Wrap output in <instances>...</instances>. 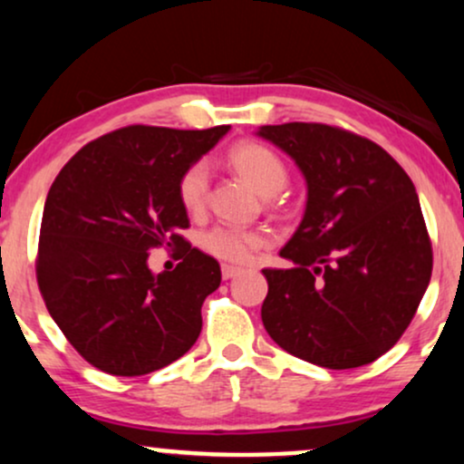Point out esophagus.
I'll return each mask as SVG.
<instances>
[{
	"label": "esophagus",
	"mask_w": 464,
	"mask_h": 464,
	"mask_svg": "<svg viewBox=\"0 0 464 464\" xmlns=\"http://www.w3.org/2000/svg\"><path fill=\"white\" fill-rule=\"evenodd\" d=\"M239 275V267H233V266H222V278H225V281H228V278H233V276H237Z\"/></svg>",
	"instance_id": "obj_1"
}]
</instances>
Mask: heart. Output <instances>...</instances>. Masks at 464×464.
<instances>
[{"instance_id":"b5f03b06","label":"heart","mask_w":464,"mask_h":464,"mask_svg":"<svg viewBox=\"0 0 464 464\" xmlns=\"http://www.w3.org/2000/svg\"><path fill=\"white\" fill-rule=\"evenodd\" d=\"M233 170L237 172L250 188H255L261 197L270 198L287 186V169L275 150L255 142H244L228 155ZM209 192V169L205 161H197L179 179V200L188 214L197 216L208 205ZM203 248L218 259L228 264H246L255 250L267 244L266 233L253 228L214 227L200 239Z\"/></svg>"}]
</instances>
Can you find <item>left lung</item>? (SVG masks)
I'll return each instance as SVG.
<instances>
[{
	"mask_svg": "<svg viewBox=\"0 0 464 464\" xmlns=\"http://www.w3.org/2000/svg\"><path fill=\"white\" fill-rule=\"evenodd\" d=\"M306 181L303 222L264 270L261 320L289 354L353 370L392 350L432 275V244L415 186L376 142L322 122L264 125Z\"/></svg>",
	"mask_w": 464,
	"mask_h": 464,
	"instance_id": "obj_1",
	"label": "left lung"
}]
</instances>
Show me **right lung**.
Returning <instances> with one entry per match:
<instances>
[{"label": "right lung", "instance_id": "1", "mask_svg": "<svg viewBox=\"0 0 464 464\" xmlns=\"http://www.w3.org/2000/svg\"><path fill=\"white\" fill-rule=\"evenodd\" d=\"M228 125L203 131L130 125L66 161L44 200L36 278L72 348L111 376H144L192 348L200 306L220 285L214 256L179 236L189 227L179 179ZM182 250L153 276L148 250Z\"/></svg>", "mask_w": 464, "mask_h": 464}]
</instances>
